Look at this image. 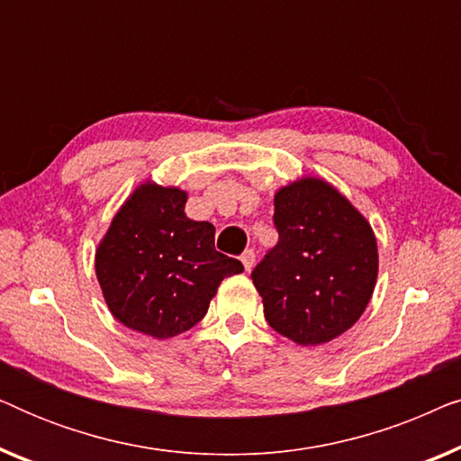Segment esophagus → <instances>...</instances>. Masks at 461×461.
Wrapping results in <instances>:
<instances>
[{
  "label": "esophagus",
  "mask_w": 461,
  "mask_h": 461,
  "mask_svg": "<svg viewBox=\"0 0 461 461\" xmlns=\"http://www.w3.org/2000/svg\"><path fill=\"white\" fill-rule=\"evenodd\" d=\"M241 262H243V267H245V270H249L254 268V264H256V251L254 249H245L243 254H241Z\"/></svg>",
  "instance_id": "34e87169"
}]
</instances>
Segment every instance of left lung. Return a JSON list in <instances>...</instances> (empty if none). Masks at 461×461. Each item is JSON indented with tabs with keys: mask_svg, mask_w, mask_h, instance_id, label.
I'll use <instances>...</instances> for the list:
<instances>
[{
	"mask_svg": "<svg viewBox=\"0 0 461 461\" xmlns=\"http://www.w3.org/2000/svg\"><path fill=\"white\" fill-rule=\"evenodd\" d=\"M279 241L251 270L264 317L281 336L317 346L357 323L377 279L371 226L336 188L304 178L275 194Z\"/></svg>",
	"mask_w": 461,
	"mask_h": 461,
	"instance_id": "8db88e82",
	"label": "left lung"
}]
</instances>
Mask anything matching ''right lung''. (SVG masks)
I'll use <instances>...</instances> for the list:
<instances>
[{
	"instance_id": "obj_1",
	"label": "right lung",
	"mask_w": 461,
	"mask_h": 461,
	"mask_svg": "<svg viewBox=\"0 0 461 461\" xmlns=\"http://www.w3.org/2000/svg\"><path fill=\"white\" fill-rule=\"evenodd\" d=\"M185 203L180 188L142 185L96 251V276L113 317L150 338L197 325L222 279L243 270L216 249L213 224L186 218Z\"/></svg>"
}]
</instances>
